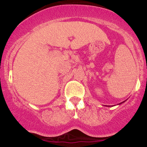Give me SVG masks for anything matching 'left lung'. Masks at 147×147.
<instances>
[{
  "mask_svg": "<svg viewBox=\"0 0 147 147\" xmlns=\"http://www.w3.org/2000/svg\"><path fill=\"white\" fill-rule=\"evenodd\" d=\"M125 101H126V100H125ZM125 101H123V102H121V103H119V105H120V104L123 103V102H125Z\"/></svg>",
  "mask_w": 147,
  "mask_h": 147,
  "instance_id": "1",
  "label": "left lung"
}]
</instances>
